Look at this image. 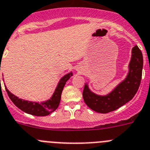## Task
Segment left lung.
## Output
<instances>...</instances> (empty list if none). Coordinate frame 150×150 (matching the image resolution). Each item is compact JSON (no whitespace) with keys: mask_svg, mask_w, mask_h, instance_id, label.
Wrapping results in <instances>:
<instances>
[{"mask_svg":"<svg viewBox=\"0 0 150 150\" xmlns=\"http://www.w3.org/2000/svg\"><path fill=\"white\" fill-rule=\"evenodd\" d=\"M129 71L126 79L106 96L92 93L86 85L82 96L86 105L99 113H108L117 109L134 97L141 84L142 77L143 55L137 45L132 48Z\"/></svg>","mask_w":150,"mask_h":150,"instance_id":"left-lung-1","label":"left lung"}]
</instances>
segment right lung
I'll return each mask as SVG.
<instances>
[{
    "label": "right lung",
    "mask_w": 150,
    "mask_h": 150,
    "mask_svg": "<svg viewBox=\"0 0 150 150\" xmlns=\"http://www.w3.org/2000/svg\"><path fill=\"white\" fill-rule=\"evenodd\" d=\"M71 76H72V73L66 74L65 76H63L60 79L58 86L55 90V92L53 93V95L51 97V99L40 104L37 103L28 102V101H25V100H22L21 99L18 98L16 96L10 93L6 88V91L12 103L18 108L22 110L23 112L32 115H35V116H46V115L51 114L58 108L60 100H61L62 92L64 88V85Z\"/></svg>",
    "instance_id": "obj_1"
}]
</instances>
